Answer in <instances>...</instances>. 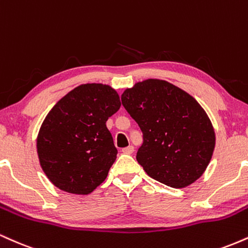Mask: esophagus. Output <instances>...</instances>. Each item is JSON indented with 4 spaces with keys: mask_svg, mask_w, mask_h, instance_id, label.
Segmentation results:
<instances>
[{
    "mask_svg": "<svg viewBox=\"0 0 248 248\" xmlns=\"http://www.w3.org/2000/svg\"><path fill=\"white\" fill-rule=\"evenodd\" d=\"M133 152H134V147L133 146H128V147L122 149V153H124V154H133Z\"/></svg>",
    "mask_w": 248,
    "mask_h": 248,
    "instance_id": "obj_1",
    "label": "esophagus"
}]
</instances>
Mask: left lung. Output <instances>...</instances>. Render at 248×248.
Returning <instances> with one entry per match:
<instances>
[{
    "instance_id": "obj_1",
    "label": "left lung",
    "mask_w": 248,
    "mask_h": 248,
    "mask_svg": "<svg viewBox=\"0 0 248 248\" xmlns=\"http://www.w3.org/2000/svg\"><path fill=\"white\" fill-rule=\"evenodd\" d=\"M143 134L136 160L150 177L186 187L203 175L216 144L205 110L186 91L160 79H147L121 95Z\"/></svg>"
}]
</instances>
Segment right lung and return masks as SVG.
I'll return each mask as SVG.
<instances>
[{
  "instance_id": "right-lung-1",
  "label": "right lung",
  "mask_w": 248,
  "mask_h": 248,
  "mask_svg": "<svg viewBox=\"0 0 248 248\" xmlns=\"http://www.w3.org/2000/svg\"><path fill=\"white\" fill-rule=\"evenodd\" d=\"M120 106L110 86L85 84L52 107L39 129L37 153L53 186L88 195L106 179L118 154L106 121Z\"/></svg>"
}]
</instances>
